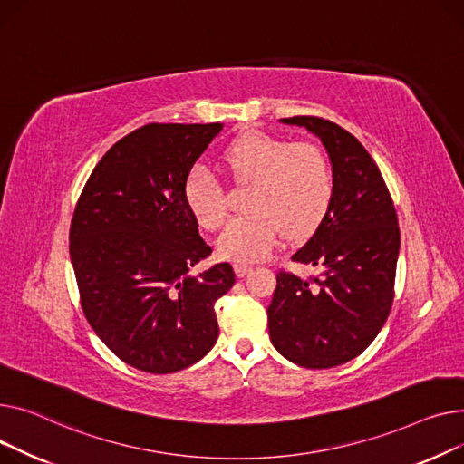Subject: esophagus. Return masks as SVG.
<instances>
[{"label":"esophagus","mask_w":464,"mask_h":464,"mask_svg":"<svg viewBox=\"0 0 464 464\" xmlns=\"http://www.w3.org/2000/svg\"><path fill=\"white\" fill-rule=\"evenodd\" d=\"M251 269H253V267L247 266V264H241V262H236V264H234V271H236L237 277H245V276L249 274Z\"/></svg>","instance_id":"esophagus-1"}]
</instances>
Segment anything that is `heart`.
I'll return each instance as SVG.
<instances>
[{"instance_id":"1","label":"heart","mask_w":464,"mask_h":464,"mask_svg":"<svg viewBox=\"0 0 464 464\" xmlns=\"http://www.w3.org/2000/svg\"><path fill=\"white\" fill-rule=\"evenodd\" d=\"M223 162L237 183H253L247 195L251 213L234 217L217 237L223 258L256 262L286 236L311 232L334 198V170L314 144H292L266 132H247L230 142ZM183 200L206 230L219 228L227 217V195L208 169L195 167L185 178Z\"/></svg>"}]
</instances>
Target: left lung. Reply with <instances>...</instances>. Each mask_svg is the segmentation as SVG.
I'll list each match as a JSON object with an SVG mask.
<instances>
[{
    "label": "left lung",
    "mask_w": 464,
    "mask_h": 464,
    "mask_svg": "<svg viewBox=\"0 0 464 464\" xmlns=\"http://www.w3.org/2000/svg\"><path fill=\"white\" fill-rule=\"evenodd\" d=\"M281 123L318 136L335 187L318 228L292 255L320 274L299 279L279 271L267 330L271 344L292 363L330 369L360 356L390 314L401 247L397 213L382 174L356 136L314 116Z\"/></svg>",
    "instance_id": "8db88e82"
}]
</instances>
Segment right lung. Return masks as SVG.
<instances>
[{
  "mask_svg": "<svg viewBox=\"0 0 464 464\" xmlns=\"http://www.w3.org/2000/svg\"><path fill=\"white\" fill-rule=\"evenodd\" d=\"M223 123H150L123 136L78 198L69 253L82 309L120 360L153 374L202 360L219 337L215 302L236 283L211 255L183 183Z\"/></svg>",
  "mask_w": 464,
  "mask_h": 464,
  "instance_id": "right-lung-1",
  "label": "right lung"
}]
</instances>
